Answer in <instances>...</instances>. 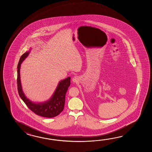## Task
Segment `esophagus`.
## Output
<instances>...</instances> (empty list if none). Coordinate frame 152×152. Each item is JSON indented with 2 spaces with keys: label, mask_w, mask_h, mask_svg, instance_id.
<instances>
[{
  "label": "esophagus",
  "mask_w": 152,
  "mask_h": 152,
  "mask_svg": "<svg viewBox=\"0 0 152 152\" xmlns=\"http://www.w3.org/2000/svg\"><path fill=\"white\" fill-rule=\"evenodd\" d=\"M72 81L73 83H78V81H79V77L77 76H75V77H73Z\"/></svg>",
  "instance_id": "obj_1"
}]
</instances>
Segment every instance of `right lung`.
<instances>
[{"label":"right lung","instance_id":"obj_1","mask_svg":"<svg viewBox=\"0 0 152 152\" xmlns=\"http://www.w3.org/2000/svg\"><path fill=\"white\" fill-rule=\"evenodd\" d=\"M30 53L26 52L21 56L17 66V88L18 92L21 99L25 103L29 109L33 113L40 116L47 118H52L58 116L64 110L65 103V96L68 88L71 84V77L66 78L58 83L55 92L48 100L43 103H35L29 100L23 93L20 79V65Z\"/></svg>","mask_w":152,"mask_h":152}]
</instances>
